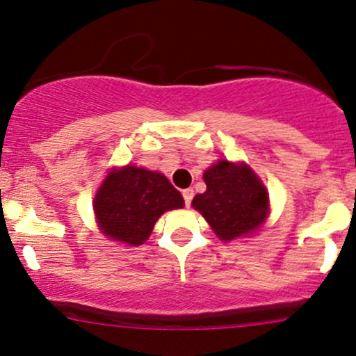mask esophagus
I'll return each mask as SVG.
<instances>
[{
	"label": "esophagus",
	"instance_id": "obj_1",
	"mask_svg": "<svg viewBox=\"0 0 356 356\" xmlns=\"http://www.w3.org/2000/svg\"><path fill=\"white\" fill-rule=\"evenodd\" d=\"M182 195H184V202H186V206L189 207L191 202H192V197H194V191H192V189H184L182 191Z\"/></svg>",
	"mask_w": 356,
	"mask_h": 356
}]
</instances>
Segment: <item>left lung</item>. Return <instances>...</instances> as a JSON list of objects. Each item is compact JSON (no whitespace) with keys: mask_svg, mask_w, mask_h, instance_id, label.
<instances>
[{"mask_svg":"<svg viewBox=\"0 0 356 356\" xmlns=\"http://www.w3.org/2000/svg\"><path fill=\"white\" fill-rule=\"evenodd\" d=\"M207 189L192 199L224 243L252 234L269 214V194L261 179L246 164L220 159L204 172Z\"/></svg>","mask_w":356,"mask_h":356,"instance_id":"left-lung-1","label":"left lung"}]
</instances>
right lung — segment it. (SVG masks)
Returning <instances> with one entry per match:
<instances>
[{"mask_svg":"<svg viewBox=\"0 0 356 356\" xmlns=\"http://www.w3.org/2000/svg\"><path fill=\"white\" fill-rule=\"evenodd\" d=\"M181 207L182 194L164 174L130 164L110 170L93 201L100 231L129 246L144 244L157 219Z\"/></svg>","mask_w":356,"mask_h":356,"instance_id":"1","label":"right lung"}]
</instances>
